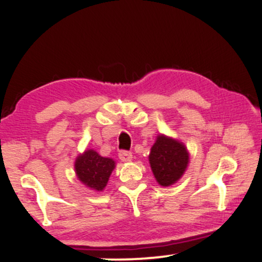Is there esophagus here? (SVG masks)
Segmentation results:
<instances>
[{
    "label": "esophagus",
    "instance_id": "esophagus-1",
    "mask_svg": "<svg viewBox=\"0 0 262 262\" xmlns=\"http://www.w3.org/2000/svg\"><path fill=\"white\" fill-rule=\"evenodd\" d=\"M119 159L120 161H123V162H130V161L132 160V152L130 151H125V150H123V151L119 152Z\"/></svg>",
    "mask_w": 262,
    "mask_h": 262
}]
</instances>
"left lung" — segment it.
Listing matches in <instances>:
<instances>
[{"label": "left lung", "mask_w": 262, "mask_h": 262, "mask_svg": "<svg viewBox=\"0 0 262 262\" xmlns=\"http://www.w3.org/2000/svg\"><path fill=\"white\" fill-rule=\"evenodd\" d=\"M149 163L157 184L168 187L177 184L187 169L188 149L179 139L161 134L150 149Z\"/></svg>", "instance_id": "obj_1"}]
</instances>
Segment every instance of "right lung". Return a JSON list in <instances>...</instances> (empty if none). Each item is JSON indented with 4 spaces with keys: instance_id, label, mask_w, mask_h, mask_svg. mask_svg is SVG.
<instances>
[{
    "instance_id": "add662e5",
    "label": "right lung",
    "mask_w": 262,
    "mask_h": 262,
    "mask_svg": "<svg viewBox=\"0 0 262 262\" xmlns=\"http://www.w3.org/2000/svg\"><path fill=\"white\" fill-rule=\"evenodd\" d=\"M74 168L77 180L84 187L94 192H102L116 168V161L99 155L94 149H87L78 154Z\"/></svg>"
}]
</instances>
